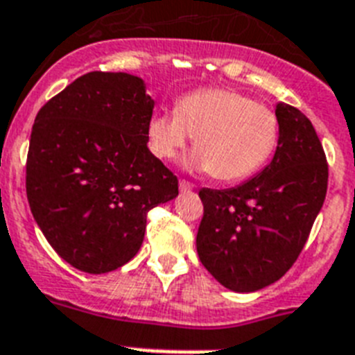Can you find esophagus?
<instances>
[{"label":"esophagus","instance_id":"obj_1","mask_svg":"<svg viewBox=\"0 0 355 355\" xmlns=\"http://www.w3.org/2000/svg\"><path fill=\"white\" fill-rule=\"evenodd\" d=\"M193 189V184L187 180H180V190L181 192H190Z\"/></svg>","mask_w":355,"mask_h":355}]
</instances>
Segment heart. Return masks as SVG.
<instances>
[{
    "label": "heart",
    "instance_id": "1",
    "mask_svg": "<svg viewBox=\"0 0 355 355\" xmlns=\"http://www.w3.org/2000/svg\"><path fill=\"white\" fill-rule=\"evenodd\" d=\"M193 138L192 163L215 180L241 181L260 171L280 140V122L272 109L230 87H202L181 96L174 114H156L148 122V145L171 159Z\"/></svg>",
    "mask_w": 355,
    "mask_h": 355
}]
</instances>
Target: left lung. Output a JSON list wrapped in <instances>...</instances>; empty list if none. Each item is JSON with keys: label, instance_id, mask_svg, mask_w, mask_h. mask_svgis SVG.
<instances>
[{"label": "left lung", "instance_id": "8db88e82", "mask_svg": "<svg viewBox=\"0 0 355 355\" xmlns=\"http://www.w3.org/2000/svg\"><path fill=\"white\" fill-rule=\"evenodd\" d=\"M275 113L280 140L264 171L235 189L199 190V260L237 293L262 289L289 271L327 196L329 165L311 120L284 102Z\"/></svg>", "mask_w": 355, "mask_h": 355}]
</instances>
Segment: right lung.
Listing matches in <instances>:
<instances>
[{"mask_svg": "<svg viewBox=\"0 0 355 355\" xmlns=\"http://www.w3.org/2000/svg\"><path fill=\"white\" fill-rule=\"evenodd\" d=\"M154 100L140 77L91 71L39 109L26 198L42 235L78 271L127 264L147 214L178 196V178L147 147Z\"/></svg>", "mask_w": 355, "mask_h": 355, "instance_id": "add662e5", "label": "right lung"}]
</instances>
